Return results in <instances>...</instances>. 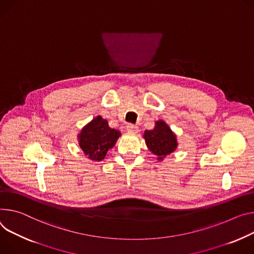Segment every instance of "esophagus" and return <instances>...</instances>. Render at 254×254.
<instances>
[{
    "label": "esophagus",
    "instance_id": "34e87169",
    "mask_svg": "<svg viewBox=\"0 0 254 254\" xmlns=\"http://www.w3.org/2000/svg\"><path fill=\"white\" fill-rule=\"evenodd\" d=\"M127 130L129 133H135V132H137V130H139V127H137L134 126V125L128 124V125L127 126Z\"/></svg>",
    "mask_w": 254,
    "mask_h": 254
}]
</instances>
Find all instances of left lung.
Masks as SVG:
<instances>
[{
	"label": "left lung",
	"instance_id": "left-lung-1",
	"mask_svg": "<svg viewBox=\"0 0 254 254\" xmlns=\"http://www.w3.org/2000/svg\"><path fill=\"white\" fill-rule=\"evenodd\" d=\"M143 137L158 161H163L178 147L176 134L163 120L156 121L154 128L146 129Z\"/></svg>",
	"mask_w": 254,
	"mask_h": 254
}]
</instances>
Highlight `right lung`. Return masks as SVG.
I'll use <instances>...</instances> for the list:
<instances>
[{
    "instance_id": "obj_1",
    "label": "right lung",
    "mask_w": 254,
    "mask_h": 254,
    "mask_svg": "<svg viewBox=\"0 0 254 254\" xmlns=\"http://www.w3.org/2000/svg\"><path fill=\"white\" fill-rule=\"evenodd\" d=\"M121 135L120 130L111 128L107 120L98 115L82 127L77 139L85 156L94 162H100L117 144Z\"/></svg>"
}]
</instances>
